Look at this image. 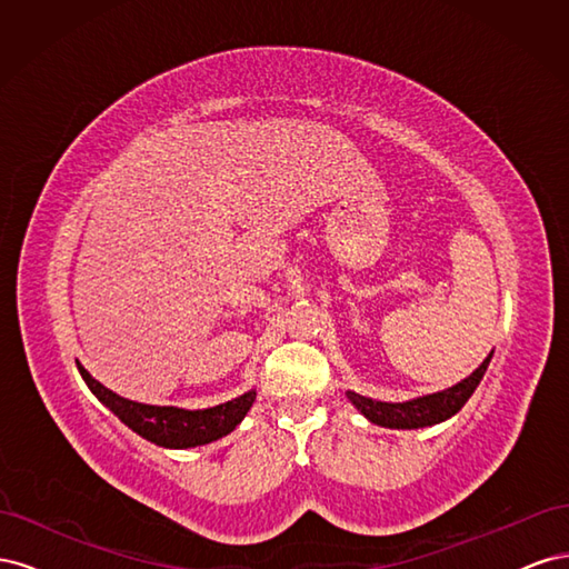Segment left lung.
<instances>
[{
  "instance_id": "obj_1",
  "label": "left lung",
  "mask_w": 569,
  "mask_h": 569,
  "mask_svg": "<svg viewBox=\"0 0 569 569\" xmlns=\"http://www.w3.org/2000/svg\"><path fill=\"white\" fill-rule=\"evenodd\" d=\"M491 353L485 358L470 377H465L462 382L453 385L451 389H443L437 393H427L420 396V399L412 401H403V403H387V401H375L368 399V396H360L356 391H347L349 401L363 412V416L380 425V427H389V429H418V427H429V425H439L443 420L453 418L456 412L468 403L470 396L475 393L477 385L485 377L487 368H489Z\"/></svg>"
}]
</instances>
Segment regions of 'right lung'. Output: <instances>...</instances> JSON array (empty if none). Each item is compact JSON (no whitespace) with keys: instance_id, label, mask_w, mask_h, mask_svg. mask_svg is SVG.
I'll use <instances>...</instances> for the list:
<instances>
[{"instance_id":"right-lung-1","label":"right lung","mask_w":569,"mask_h":569,"mask_svg":"<svg viewBox=\"0 0 569 569\" xmlns=\"http://www.w3.org/2000/svg\"><path fill=\"white\" fill-rule=\"evenodd\" d=\"M78 363V360H76ZM84 385L97 399L104 403L120 422H126L132 432L144 437L147 441L163 446V449H192V446L211 443L220 437L230 435L232 429L244 420L249 412L256 391H247L228 403H220L203 410H184L176 406H149L137 403L123 396L113 393L78 363Z\"/></svg>"}]
</instances>
